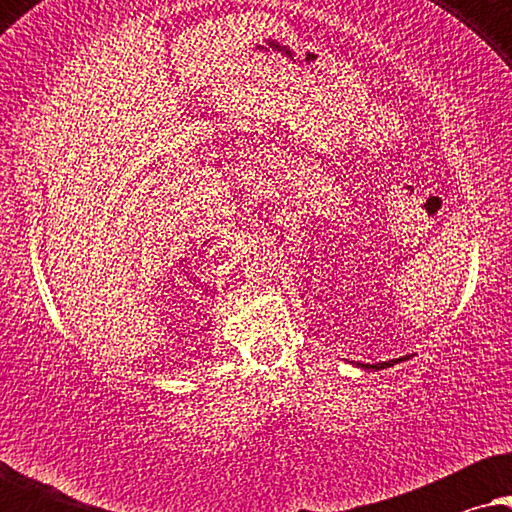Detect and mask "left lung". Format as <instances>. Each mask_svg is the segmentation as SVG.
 I'll list each match as a JSON object with an SVG mask.
<instances>
[{
    "label": "left lung",
    "instance_id": "left-lung-1",
    "mask_svg": "<svg viewBox=\"0 0 512 512\" xmlns=\"http://www.w3.org/2000/svg\"><path fill=\"white\" fill-rule=\"evenodd\" d=\"M405 359H410V356H401V359H391V361H382V363H356V366L363 370H384V368H391L394 363H401Z\"/></svg>",
    "mask_w": 512,
    "mask_h": 512
}]
</instances>
